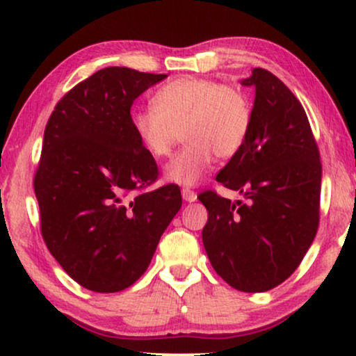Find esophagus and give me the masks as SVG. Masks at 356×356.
Here are the masks:
<instances>
[{"label": "esophagus", "instance_id": "obj_1", "mask_svg": "<svg viewBox=\"0 0 356 356\" xmlns=\"http://www.w3.org/2000/svg\"><path fill=\"white\" fill-rule=\"evenodd\" d=\"M181 196H183V199L186 202H194L197 199V194L193 191V189H189V188H183L181 189Z\"/></svg>", "mask_w": 356, "mask_h": 356}]
</instances>
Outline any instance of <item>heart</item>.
Returning <instances> with one entry per match:
<instances>
[{"instance_id": "b5f03b06", "label": "heart", "mask_w": 356, "mask_h": 356, "mask_svg": "<svg viewBox=\"0 0 356 356\" xmlns=\"http://www.w3.org/2000/svg\"><path fill=\"white\" fill-rule=\"evenodd\" d=\"M251 104L235 86L206 77H178L154 95V110L131 116L136 138L154 159H162L181 138L186 145L167 167V179L193 186L207 173L213 155L235 157L251 128Z\"/></svg>"}]
</instances>
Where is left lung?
<instances>
[{
    "label": "left lung",
    "mask_w": 356,
    "mask_h": 356,
    "mask_svg": "<svg viewBox=\"0 0 356 356\" xmlns=\"http://www.w3.org/2000/svg\"><path fill=\"white\" fill-rule=\"evenodd\" d=\"M243 86L256 89L250 134L217 181L246 202L204 191L209 261L240 291H267L296 270L319 225L323 167L308 116L279 77L254 67Z\"/></svg>",
    "instance_id": "left-lung-1"
}]
</instances>
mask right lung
Masks as SVG:
<instances>
[{"instance_id": "right-lung-1", "label": "right lung", "mask_w": 356, "mask_h": 356, "mask_svg": "<svg viewBox=\"0 0 356 356\" xmlns=\"http://www.w3.org/2000/svg\"><path fill=\"white\" fill-rule=\"evenodd\" d=\"M165 77L105 67L72 87L47 123L33 178L42 236L66 274L97 293L144 274L181 207L177 184L144 191L159 168L131 124L133 102Z\"/></svg>"}]
</instances>
